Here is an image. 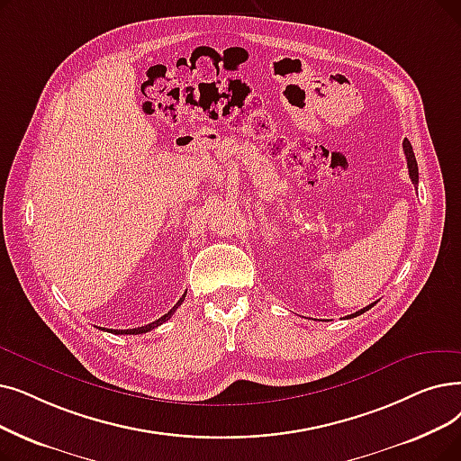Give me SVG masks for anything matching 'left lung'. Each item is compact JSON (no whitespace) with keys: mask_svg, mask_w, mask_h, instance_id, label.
I'll return each mask as SVG.
<instances>
[{"mask_svg":"<svg viewBox=\"0 0 461 461\" xmlns=\"http://www.w3.org/2000/svg\"><path fill=\"white\" fill-rule=\"evenodd\" d=\"M403 152H405V158H407L409 176H411L412 185L416 186V185H418V164H416V158H414V152H412V147H411V143H409V139H405V141H403ZM373 305H375V303H371V305H367V307H364V309H359L357 312H354V314H350V316H347V318H354V316L364 314V312L369 311Z\"/></svg>","mask_w":461,"mask_h":461,"instance_id":"1","label":"left lung"}]
</instances>
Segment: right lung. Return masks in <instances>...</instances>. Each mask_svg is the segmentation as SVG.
Masks as SVG:
<instances>
[{
	"label": "right lung",
	"instance_id": "obj_1",
	"mask_svg": "<svg viewBox=\"0 0 461 461\" xmlns=\"http://www.w3.org/2000/svg\"><path fill=\"white\" fill-rule=\"evenodd\" d=\"M185 297H186V294L178 299L176 302V305L169 311V312H166L162 318H158V320H154V322H150V324H147V326H141V328H131V330H107V331H111V333H116V335H137V333H147V331H150V330H154V328H158V326H162L166 320H169L171 316H173V312L178 309V305H181L183 302H185Z\"/></svg>",
	"mask_w": 461,
	"mask_h": 461
}]
</instances>
